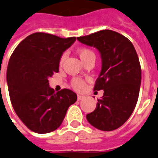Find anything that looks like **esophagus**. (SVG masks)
Listing matches in <instances>:
<instances>
[{
  "label": "esophagus",
  "instance_id": "34e87169",
  "mask_svg": "<svg viewBox=\"0 0 158 158\" xmlns=\"http://www.w3.org/2000/svg\"><path fill=\"white\" fill-rule=\"evenodd\" d=\"M85 98V96L83 95H77V100L78 101H81V100L84 99Z\"/></svg>",
  "mask_w": 158,
  "mask_h": 158
}]
</instances>
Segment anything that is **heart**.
<instances>
[{"instance_id": "heart-1", "label": "heart", "mask_w": 158, "mask_h": 158, "mask_svg": "<svg viewBox=\"0 0 158 158\" xmlns=\"http://www.w3.org/2000/svg\"><path fill=\"white\" fill-rule=\"evenodd\" d=\"M77 54L81 60V61L84 64H85L88 60H89L90 59L95 58V55L93 52V51H91L90 49L86 48H81L77 50ZM65 59V55H62L60 59V64H62ZM72 87L76 89L77 91H81L82 89H84L85 85H86V81L82 79L80 77H75L73 78L71 81Z\"/></svg>"}]
</instances>
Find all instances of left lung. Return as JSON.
<instances>
[{"mask_svg":"<svg viewBox=\"0 0 158 158\" xmlns=\"http://www.w3.org/2000/svg\"><path fill=\"white\" fill-rule=\"evenodd\" d=\"M77 40L94 47L102 56V70L94 90L103 89L96 109L86 114L88 122L102 131L121 127L132 114L137 103L141 68L131 42L123 35L102 30L77 37Z\"/></svg>","mask_w":158,"mask_h":158,"instance_id":"left-lung-1","label":"left lung"}]
</instances>
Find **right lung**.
<instances>
[{
	"label": "right lung",
	"mask_w": 158,
	"mask_h": 158,
	"mask_svg": "<svg viewBox=\"0 0 158 158\" xmlns=\"http://www.w3.org/2000/svg\"><path fill=\"white\" fill-rule=\"evenodd\" d=\"M75 40L76 37L36 32L21 42L10 56L6 73L10 101L18 118L31 131H55L77 99L69 89L55 93L48 81L59 72L61 56Z\"/></svg>",
	"instance_id": "obj_1"
}]
</instances>
